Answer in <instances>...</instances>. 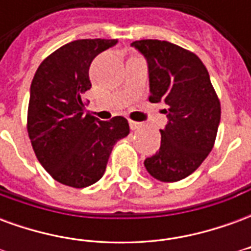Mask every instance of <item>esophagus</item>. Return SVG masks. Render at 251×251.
I'll list each match as a JSON object with an SVG mask.
<instances>
[{
    "label": "esophagus",
    "mask_w": 251,
    "mask_h": 251,
    "mask_svg": "<svg viewBox=\"0 0 251 251\" xmlns=\"http://www.w3.org/2000/svg\"><path fill=\"white\" fill-rule=\"evenodd\" d=\"M129 125H130L131 130H138V129H141L142 124L140 122H134V121H129Z\"/></svg>",
    "instance_id": "obj_1"
}]
</instances>
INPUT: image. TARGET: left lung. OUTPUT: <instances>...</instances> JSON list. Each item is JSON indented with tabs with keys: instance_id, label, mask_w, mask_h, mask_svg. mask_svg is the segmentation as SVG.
I'll use <instances>...</instances> for the list:
<instances>
[{
	"instance_id": "1",
	"label": "left lung",
	"mask_w": 251,
	"mask_h": 251,
	"mask_svg": "<svg viewBox=\"0 0 251 251\" xmlns=\"http://www.w3.org/2000/svg\"><path fill=\"white\" fill-rule=\"evenodd\" d=\"M147 59L149 100L163 103L168 122L158 152L147 158L148 174L174 183L194 174L208 156L221 122V103L208 71L192 52L169 41H133Z\"/></svg>"
}]
</instances>
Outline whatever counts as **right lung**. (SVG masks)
I'll list each match as a JSON object with an SVG mask.
<instances>
[{
  "label": "right lung",
  "mask_w": 251,
  "mask_h": 251,
  "mask_svg": "<svg viewBox=\"0 0 251 251\" xmlns=\"http://www.w3.org/2000/svg\"><path fill=\"white\" fill-rule=\"evenodd\" d=\"M118 40L68 43L41 63L30 84L28 134L36 157L53 179L84 188L106 171L113 147L129 134L124 117L100 121L84 114L82 95L91 88L90 64Z\"/></svg>",
  "instance_id": "right-lung-1"
}]
</instances>
